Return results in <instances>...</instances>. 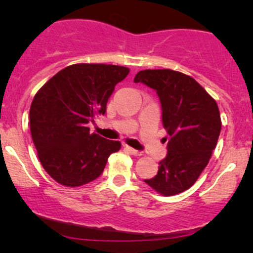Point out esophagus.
Listing matches in <instances>:
<instances>
[{
    "instance_id": "1",
    "label": "esophagus",
    "mask_w": 253,
    "mask_h": 253,
    "mask_svg": "<svg viewBox=\"0 0 253 253\" xmlns=\"http://www.w3.org/2000/svg\"><path fill=\"white\" fill-rule=\"evenodd\" d=\"M125 149L128 151L130 155H133V156H143V152H140V151H138V150L132 149V147H129V146H125Z\"/></svg>"
}]
</instances>
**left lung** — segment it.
<instances>
[{
    "label": "left lung",
    "instance_id": "1",
    "mask_svg": "<svg viewBox=\"0 0 253 253\" xmlns=\"http://www.w3.org/2000/svg\"><path fill=\"white\" fill-rule=\"evenodd\" d=\"M134 82L156 90L168 134V155L159 162L157 175L145 183L164 196L176 195L189 189L210 162L221 130L219 108L194 78L182 72L139 71Z\"/></svg>",
    "mask_w": 253,
    "mask_h": 253
}]
</instances>
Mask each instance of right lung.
<instances>
[{
	"mask_svg": "<svg viewBox=\"0 0 253 253\" xmlns=\"http://www.w3.org/2000/svg\"><path fill=\"white\" fill-rule=\"evenodd\" d=\"M129 69L107 64H74L37 92L30 109L31 134L46 172L65 187H80L102 173L120 141L90 134L88 124L106 113L115 85Z\"/></svg>",
	"mask_w": 253,
	"mask_h": 253,
	"instance_id": "obj_1",
	"label": "right lung"
}]
</instances>
